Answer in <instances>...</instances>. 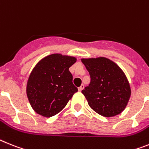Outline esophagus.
<instances>
[{
  "mask_svg": "<svg viewBox=\"0 0 149 149\" xmlns=\"http://www.w3.org/2000/svg\"><path fill=\"white\" fill-rule=\"evenodd\" d=\"M83 88H84V85L82 84V85H81V86H79V88H78L79 92H81V91H82V90L83 89Z\"/></svg>",
  "mask_w": 149,
  "mask_h": 149,
  "instance_id": "esophagus-1",
  "label": "esophagus"
}]
</instances>
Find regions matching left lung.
Instances as JSON below:
<instances>
[{"instance_id": "obj_1", "label": "left lung", "mask_w": 149, "mask_h": 149, "mask_svg": "<svg viewBox=\"0 0 149 149\" xmlns=\"http://www.w3.org/2000/svg\"><path fill=\"white\" fill-rule=\"evenodd\" d=\"M81 61L91 77L90 84L82 91L90 107L105 117L120 113L131 95L130 86L123 71L106 57Z\"/></svg>"}]
</instances>
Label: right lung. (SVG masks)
<instances>
[{"mask_svg":"<svg viewBox=\"0 0 149 149\" xmlns=\"http://www.w3.org/2000/svg\"><path fill=\"white\" fill-rule=\"evenodd\" d=\"M76 62L74 57L53 54L35 66L27 81L26 95L36 113L45 117H53L78 91L69 70Z\"/></svg>","mask_w":149,"mask_h":149,"instance_id":"1","label":"right lung"}]
</instances>
